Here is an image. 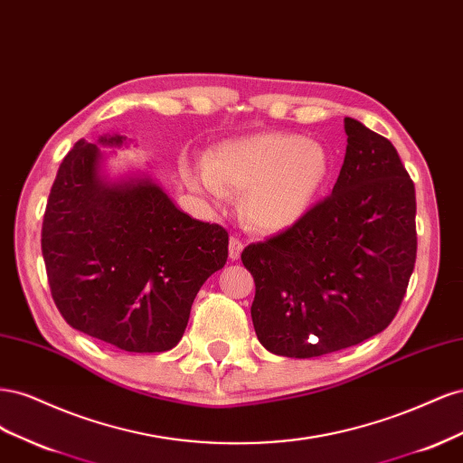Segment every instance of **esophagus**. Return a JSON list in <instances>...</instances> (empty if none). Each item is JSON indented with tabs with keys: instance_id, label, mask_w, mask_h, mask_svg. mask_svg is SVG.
Here are the masks:
<instances>
[{
	"instance_id": "obj_1",
	"label": "esophagus",
	"mask_w": 463,
	"mask_h": 463,
	"mask_svg": "<svg viewBox=\"0 0 463 463\" xmlns=\"http://www.w3.org/2000/svg\"><path fill=\"white\" fill-rule=\"evenodd\" d=\"M228 249H230V259L237 260L243 253V241L240 240V237H230V247Z\"/></svg>"
}]
</instances>
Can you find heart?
<instances>
[{
  "label": "heart",
  "mask_w": 463,
  "mask_h": 463,
  "mask_svg": "<svg viewBox=\"0 0 463 463\" xmlns=\"http://www.w3.org/2000/svg\"><path fill=\"white\" fill-rule=\"evenodd\" d=\"M330 174L326 148L311 138L257 133L220 143L208 162L199 160L187 181L218 204L228 191H245L241 216L249 228L278 233L307 216Z\"/></svg>",
  "instance_id": "heart-1"
}]
</instances>
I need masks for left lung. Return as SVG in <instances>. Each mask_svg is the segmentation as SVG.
I'll return each mask as SVG.
<instances>
[{"label": "left lung", "mask_w": 463, "mask_h": 463, "mask_svg": "<svg viewBox=\"0 0 463 463\" xmlns=\"http://www.w3.org/2000/svg\"><path fill=\"white\" fill-rule=\"evenodd\" d=\"M347 146L330 197L296 226L245 247L259 342L284 357L340 352L396 317L415 266V187L388 138L344 119Z\"/></svg>", "instance_id": "obj_1"}]
</instances>
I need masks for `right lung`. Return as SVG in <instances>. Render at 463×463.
Returning a JSON list of instances; mask_svg holds the SVG:
<instances>
[{
    "label": "right lung",
    "instance_id": "add662e5",
    "mask_svg": "<svg viewBox=\"0 0 463 463\" xmlns=\"http://www.w3.org/2000/svg\"><path fill=\"white\" fill-rule=\"evenodd\" d=\"M75 143L50 191L42 255L69 326L131 354L177 345L199 289L228 260V232L181 213L146 174L109 179L100 146Z\"/></svg>",
    "mask_w": 463,
    "mask_h": 463
}]
</instances>
